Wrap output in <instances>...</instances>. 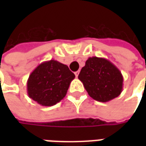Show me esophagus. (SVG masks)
Masks as SVG:
<instances>
[{
    "instance_id": "obj_1",
    "label": "esophagus",
    "mask_w": 146,
    "mask_h": 146,
    "mask_svg": "<svg viewBox=\"0 0 146 146\" xmlns=\"http://www.w3.org/2000/svg\"><path fill=\"white\" fill-rule=\"evenodd\" d=\"M79 73H80V71H76V72H75V76H76V77H77L78 76V75H79Z\"/></svg>"
}]
</instances>
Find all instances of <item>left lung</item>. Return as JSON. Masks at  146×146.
Returning a JSON list of instances; mask_svg holds the SVG:
<instances>
[{
	"mask_svg": "<svg viewBox=\"0 0 146 146\" xmlns=\"http://www.w3.org/2000/svg\"><path fill=\"white\" fill-rule=\"evenodd\" d=\"M78 78L90 97L96 101L109 102L118 97L123 91L122 73L104 58H88Z\"/></svg>",
	"mask_w": 146,
	"mask_h": 146,
	"instance_id": "left-lung-1",
	"label": "left lung"
}]
</instances>
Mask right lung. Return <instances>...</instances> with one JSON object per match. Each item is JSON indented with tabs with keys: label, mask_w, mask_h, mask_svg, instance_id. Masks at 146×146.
<instances>
[{
	"label": "right lung",
	"mask_w": 146,
	"mask_h": 146,
	"mask_svg": "<svg viewBox=\"0 0 146 146\" xmlns=\"http://www.w3.org/2000/svg\"><path fill=\"white\" fill-rule=\"evenodd\" d=\"M75 78L66 65L54 59L39 65L27 80V94L43 106H51L63 99Z\"/></svg>",
	"instance_id": "1"
}]
</instances>
